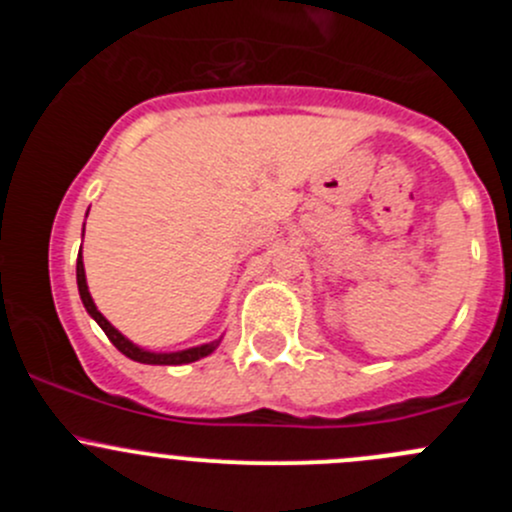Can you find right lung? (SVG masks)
Here are the masks:
<instances>
[{"mask_svg":"<svg viewBox=\"0 0 512 512\" xmlns=\"http://www.w3.org/2000/svg\"><path fill=\"white\" fill-rule=\"evenodd\" d=\"M76 282H79V294H81V302H84L86 312H89L91 317L96 319L98 327H101L103 332H106V337L111 339L113 347H116L121 354H126L128 359L141 361V364L178 366V364H190V361L203 359V356H208L220 344V342H210V344H203V347H193V349H185V352H175V354H153V352H146V349H141V347H136V344H133V342H128V339L123 337V334L118 332V329H113L111 322H108V319L103 317V314L96 309L94 299H91V294H89V287H86V272H84V260H81V250H79V260H76Z\"/></svg>","mask_w":512,"mask_h":512,"instance_id":"right-lung-1","label":"right lung"}]
</instances>
